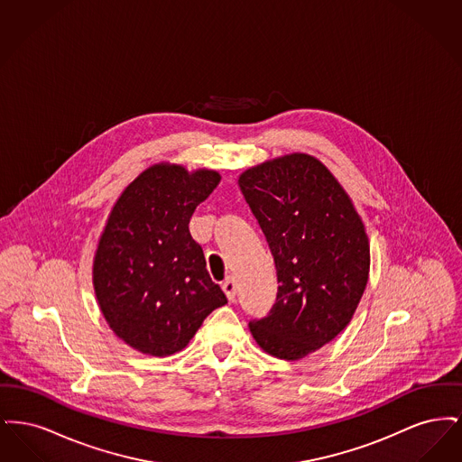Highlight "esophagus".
<instances>
[{
	"mask_svg": "<svg viewBox=\"0 0 462 462\" xmlns=\"http://www.w3.org/2000/svg\"><path fill=\"white\" fill-rule=\"evenodd\" d=\"M223 291H225V294H226V298L230 300V301H234L236 300V292H237V289H236V282L232 281V279H228V281H225L223 282Z\"/></svg>",
	"mask_w": 462,
	"mask_h": 462,
	"instance_id": "esophagus-1",
	"label": "esophagus"
}]
</instances>
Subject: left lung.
Masks as SVG:
<instances>
[{"instance_id": "obj_1", "label": "left lung", "mask_w": 462, "mask_h": 462, "mask_svg": "<svg viewBox=\"0 0 462 462\" xmlns=\"http://www.w3.org/2000/svg\"><path fill=\"white\" fill-rule=\"evenodd\" d=\"M239 187L277 268V301L249 322L260 348L282 360L317 352L345 329L369 281L371 245L352 199L310 154L245 170Z\"/></svg>"}]
</instances>
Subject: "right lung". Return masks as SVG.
I'll return each mask as SVG.
<instances>
[{
	"instance_id": "add662e5",
	"label": "right lung",
	"mask_w": 462,
	"mask_h": 462,
	"mask_svg": "<svg viewBox=\"0 0 462 462\" xmlns=\"http://www.w3.org/2000/svg\"><path fill=\"white\" fill-rule=\"evenodd\" d=\"M215 170L157 162L114 202L93 258V289L114 334L152 356L181 352L226 303L189 221L217 189Z\"/></svg>"
}]
</instances>
